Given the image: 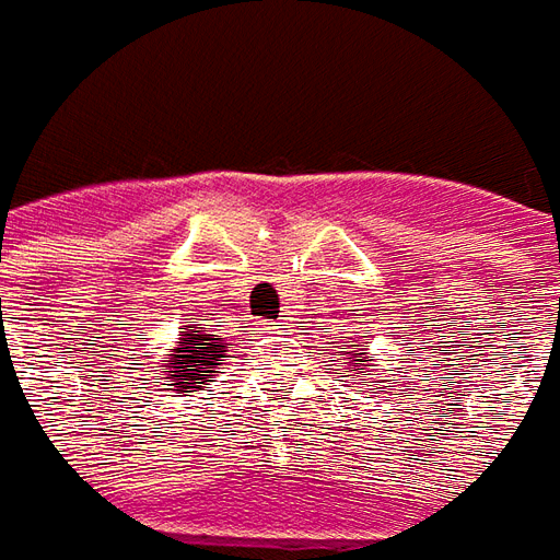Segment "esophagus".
<instances>
[{
    "label": "esophagus",
    "instance_id": "esophagus-1",
    "mask_svg": "<svg viewBox=\"0 0 560 560\" xmlns=\"http://www.w3.org/2000/svg\"><path fill=\"white\" fill-rule=\"evenodd\" d=\"M265 330H268V334H280V330H283V320H268Z\"/></svg>",
    "mask_w": 560,
    "mask_h": 560
}]
</instances>
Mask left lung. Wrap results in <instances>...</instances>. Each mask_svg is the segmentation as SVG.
<instances>
[{"mask_svg":"<svg viewBox=\"0 0 560 560\" xmlns=\"http://www.w3.org/2000/svg\"><path fill=\"white\" fill-rule=\"evenodd\" d=\"M339 361H342L339 368H342V371H346V374H349V376L368 374V371H374V364H371L374 358L368 355V349H355V352H342V358H339ZM374 383H376V380H374Z\"/></svg>","mask_w":560,"mask_h":560,"instance_id":"obj_1","label":"left lung"}]
</instances>
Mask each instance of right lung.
Returning a JSON list of instances; mask_svg holds the SVG:
<instances>
[{"instance_id": "add662e5", "label": "right lung", "mask_w": 560, "mask_h": 560, "mask_svg": "<svg viewBox=\"0 0 560 560\" xmlns=\"http://www.w3.org/2000/svg\"><path fill=\"white\" fill-rule=\"evenodd\" d=\"M230 342L218 339L208 330V324H199V317H186L180 327V342L171 349V355L164 364H159V380L171 393H202L211 389V376H218V364H224Z\"/></svg>"}]
</instances>
